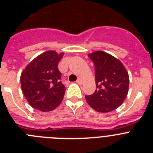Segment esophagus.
<instances>
[{
    "mask_svg": "<svg viewBox=\"0 0 153 153\" xmlns=\"http://www.w3.org/2000/svg\"><path fill=\"white\" fill-rule=\"evenodd\" d=\"M76 83H79V84H82V83H83V79L79 78V79H77V80H76Z\"/></svg>",
    "mask_w": 153,
    "mask_h": 153,
    "instance_id": "34e87169",
    "label": "esophagus"
}]
</instances>
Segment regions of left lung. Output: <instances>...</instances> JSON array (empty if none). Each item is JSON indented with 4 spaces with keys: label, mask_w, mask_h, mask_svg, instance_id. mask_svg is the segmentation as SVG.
Masks as SVG:
<instances>
[{
    "label": "left lung",
    "mask_w": 153,
    "mask_h": 153,
    "mask_svg": "<svg viewBox=\"0 0 153 153\" xmlns=\"http://www.w3.org/2000/svg\"><path fill=\"white\" fill-rule=\"evenodd\" d=\"M95 67L97 90L86 96L88 104L100 113L117 109L125 100L129 91V74L120 60L103 51L88 54Z\"/></svg>",
    "instance_id": "obj_1"
}]
</instances>
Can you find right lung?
<instances>
[{"mask_svg":"<svg viewBox=\"0 0 153 153\" xmlns=\"http://www.w3.org/2000/svg\"><path fill=\"white\" fill-rule=\"evenodd\" d=\"M63 54L46 51L34 58L21 73L23 93L34 109L49 112L61 103L66 88L60 81L61 74L57 67Z\"/></svg>","mask_w":153,"mask_h":153,"instance_id":"right-lung-1","label":"right lung"}]
</instances>
